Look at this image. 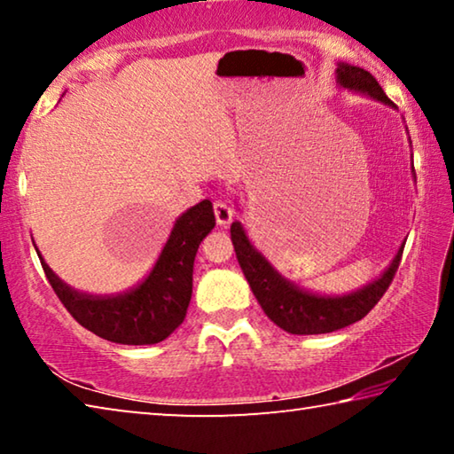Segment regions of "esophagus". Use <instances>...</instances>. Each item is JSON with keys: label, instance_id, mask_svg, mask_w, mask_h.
Returning a JSON list of instances; mask_svg holds the SVG:
<instances>
[{"label": "esophagus", "instance_id": "34e87169", "mask_svg": "<svg viewBox=\"0 0 454 454\" xmlns=\"http://www.w3.org/2000/svg\"><path fill=\"white\" fill-rule=\"evenodd\" d=\"M214 216H216V222L220 226L228 224V222L234 216L232 206H230L226 200H214Z\"/></svg>", "mask_w": 454, "mask_h": 454}]
</instances>
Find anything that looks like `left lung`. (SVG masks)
<instances>
[{
	"label": "left lung",
	"mask_w": 454,
	"mask_h": 454,
	"mask_svg": "<svg viewBox=\"0 0 454 454\" xmlns=\"http://www.w3.org/2000/svg\"><path fill=\"white\" fill-rule=\"evenodd\" d=\"M336 82L342 88L363 91V94L379 99L382 104L395 106L384 94L374 75L363 70V67L338 64ZM230 236H232L238 264H240L246 280H248L252 292H254L258 304L262 306L264 314L276 326H280L290 334H326L364 318L393 282L404 250L403 244L395 260L379 280L366 284V286L352 292V294L318 296L301 290L290 280L282 278L270 262L250 244L240 222H234L230 226Z\"/></svg>",
	"instance_id": "1"
}]
</instances>
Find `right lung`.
I'll list each match as a JSON object with an SVG mask.
<instances>
[{
  "label": "right lung",
  "instance_id": "1",
  "mask_svg": "<svg viewBox=\"0 0 454 454\" xmlns=\"http://www.w3.org/2000/svg\"><path fill=\"white\" fill-rule=\"evenodd\" d=\"M216 224L212 202L192 206L176 220L162 254L140 286L118 296L82 294L42 268L67 312L90 333L118 344H156L178 328L192 298V272L200 242Z\"/></svg>",
  "mask_w": 454,
  "mask_h": 454
}]
</instances>
